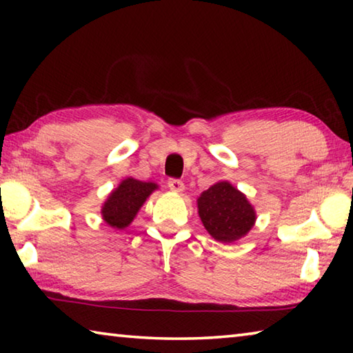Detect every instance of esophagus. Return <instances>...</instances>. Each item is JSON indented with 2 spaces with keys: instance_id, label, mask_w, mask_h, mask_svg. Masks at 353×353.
<instances>
[{
  "instance_id": "1",
  "label": "esophagus",
  "mask_w": 353,
  "mask_h": 353,
  "mask_svg": "<svg viewBox=\"0 0 353 353\" xmlns=\"http://www.w3.org/2000/svg\"><path fill=\"white\" fill-rule=\"evenodd\" d=\"M168 188L172 190V191H176V193H182L183 188H185V185H183L182 181H179V179H170V181H168Z\"/></svg>"
}]
</instances>
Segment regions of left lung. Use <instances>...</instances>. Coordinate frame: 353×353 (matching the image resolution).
<instances>
[{"instance_id":"1","label":"left lung","mask_w":353,"mask_h":353,"mask_svg":"<svg viewBox=\"0 0 353 353\" xmlns=\"http://www.w3.org/2000/svg\"><path fill=\"white\" fill-rule=\"evenodd\" d=\"M202 224L214 240L234 243L255 224V210L246 196L229 182H216L198 199Z\"/></svg>"}]
</instances>
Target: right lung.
I'll list each match as a JSON object with an SVG mask.
<instances>
[{"mask_svg": "<svg viewBox=\"0 0 353 353\" xmlns=\"http://www.w3.org/2000/svg\"><path fill=\"white\" fill-rule=\"evenodd\" d=\"M159 185L154 182H141L128 177L112 191L101 208V214L107 224L117 230H123L132 223L135 214Z\"/></svg>", "mask_w": 353, "mask_h": 353, "instance_id": "right-lung-1", "label": "right lung"}]
</instances>
